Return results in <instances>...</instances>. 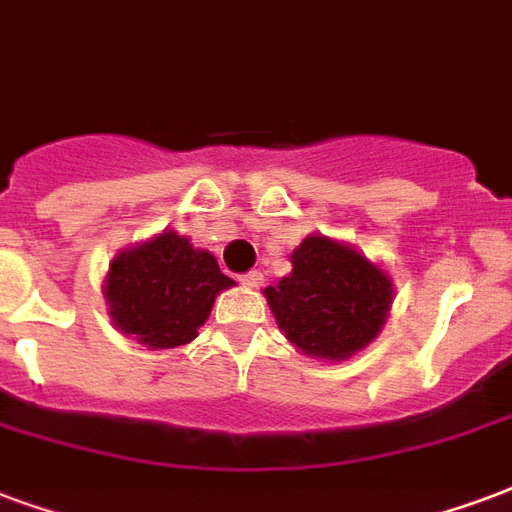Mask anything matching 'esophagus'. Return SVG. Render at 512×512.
Instances as JSON below:
<instances>
[{
	"mask_svg": "<svg viewBox=\"0 0 512 512\" xmlns=\"http://www.w3.org/2000/svg\"><path fill=\"white\" fill-rule=\"evenodd\" d=\"M261 283H264V275H261L259 270H251V272H248V275H242V286L259 288Z\"/></svg>",
	"mask_w": 512,
	"mask_h": 512,
	"instance_id": "obj_1",
	"label": "esophagus"
}]
</instances>
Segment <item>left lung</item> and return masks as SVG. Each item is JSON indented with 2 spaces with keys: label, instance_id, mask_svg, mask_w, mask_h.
<instances>
[{
  "label": "left lung",
  "instance_id": "obj_1",
  "mask_svg": "<svg viewBox=\"0 0 512 512\" xmlns=\"http://www.w3.org/2000/svg\"><path fill=\"white\" fill-rule=\"evenodd\" d=\"M264 297L299 353L348 361L386 326L394 280L351 242L310 234L291 253V272L264 288Z\"/></svg>",
  "mask_w": 512,
  "mask_h": 512
}]
</instances>
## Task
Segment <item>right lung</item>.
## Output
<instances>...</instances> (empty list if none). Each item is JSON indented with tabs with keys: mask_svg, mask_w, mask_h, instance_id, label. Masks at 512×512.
Instances as JSON below:
<instances>
[{
	"mask_svg": "<svg viewBox=\"0 0 512 512\" xmlns=\"http://www.w3.org/2000/svg\"><path fill=\"white\" fill-rule=\"evenodd\" d=\"M232 286L213 253L194 248L186 234L164 229L115 253L102 294L118 332L151 351H164L191 343L215 297Z\"/></svg>",
	"mask_w": 512,
	"mask_h": 512,
	"instance_id": "add662e5",
	"label": "right lung"
}]
</instances>
